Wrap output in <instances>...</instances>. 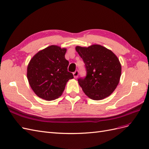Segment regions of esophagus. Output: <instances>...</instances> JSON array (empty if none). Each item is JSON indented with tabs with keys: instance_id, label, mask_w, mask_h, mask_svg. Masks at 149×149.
<instances>
[{
	"instance_id": "esophagus-1",
	"label": "esophagus",
	"mask_w": 149,
	"mask_h": 149,
	"mask_svg": "<svg viewBox=\"0 0 149 149\" xmlns=\"http://www.w3.org/2000/svg\"><path fill=\"white\" fill-rule=\"evenodd\" d=\"M78 75H79V71L78 70L75 71L73 73V76H74V78H77Z\"/></svg>"
}]
</instances>
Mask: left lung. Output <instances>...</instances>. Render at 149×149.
Wrapping results in <instances>:
<instances>
[{"label": "left lung", "instance_id": "8db88e82", "mask_svg": "<svg viewBox=\"0 0 149 149\" xmlns=\"http://www.w3.org/2000/svg\"><path fill=\"white\" fill-rule=\"evenodd\" d=\"M76 50L85 64L86 75L78 81L86 95L94 100L110 96L118 85L121 74L118 57L100 45L88 48L77 46Z\"/></svg>", "mask_w": 149, "mask_h": 149}]
</instances>
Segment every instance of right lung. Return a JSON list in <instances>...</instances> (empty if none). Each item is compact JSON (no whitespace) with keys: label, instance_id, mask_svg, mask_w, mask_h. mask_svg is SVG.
Masks as SVG:
<instances>
[{"label":"right lung","instance_id":"add662e5","mask_svg":"<svg viewBox=\"0 0 149 149\" xmlns=\"http://www.w3.org/2000/svg\"><path fill=\"white\" fill-rule=\"evenodd\" d=\"M66 49L52 45L38 52L27 68L30 87L37 95L47 101L60 96L68 81L73 74L68 71L69 61L65 59Z\"/></svg>","mask_w":149,"mask_h":149}]
</instances>
